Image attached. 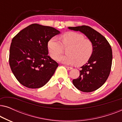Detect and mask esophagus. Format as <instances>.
I'll return each instance as SVG.
<instances>
[{"label": "esophagus", "mask_w": 122, "mask_h": 122, "mask_svg": "<svg viewBox=\"0 0 122 122\" xmlns=\"http://www.w3.org/2000/svg\"><path fill=\"white\" fill-rule=\"evenodd\" d=\"M66 69H67L68 70H71L73 69L71 67H69V66H66Z\"/></svg>", "instance_id": "esophagus-1"}]
</instances>
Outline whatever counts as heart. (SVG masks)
Wrapping results in <instances>:
<instances>
[{
  "label": "heart",
  "instance_id": "obj_1",
  "mask_svg": "<svg viewBox=\"0 0 122 122\" xmlns=\"http://www.w3.org/2000/svg\"><path fill=\"white\" fill-rule=\"evenodd\" d=\"M61 43L56 38H52L48 43V48L51 58L56 59L63 51V46L67 48L68 54L59 56L58 61L66 64H76L81 66L89 61L93 52V45L89 39H84L82 34L68 32L61 37Z\"/></svg>",
  "mask_w": 122,
  "mask_h": 122
}]
</instances>
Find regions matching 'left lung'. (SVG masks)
I'll use <instances>...</instances> for the list:
<instances>
[{
  "instance_id": "1",
  "label": "left lung",
  "mask_w": 122,
  "mask_h": 122,
  "mask_svg": "<svg viewBox=\"0 0 122 122\" xmlns=\"http://www.w3.org/2000/svg\"><path fill=\"white\" fill-rule=\"evenodd\" d=\"M82 33L93 45V52L88 62L81 66L79 76L73 84L83 92H91L102 86L108 79L112 63V51L104 36L89 26L68 27Z\"/></svg>"
}]
</instances>
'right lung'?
<instances>
[{
    "mask_svg": "<svg viewBox=\"0 0 122 122\" xmlns=\"http://www.w3.org/2000/svg\"><path fill=\"white\" fill-rule=\"evenodd\" d=\"M60 33L51 26L32 24L13 38L9 65L21 84L35 89L42 87L48 82L58 64L48 55V43Z\"/></svg>",
    "mask_w": 122,
    "mask_h": 122,
    "instance_id": "obj_1",
    "label": "right lung"
}]
</instances>
